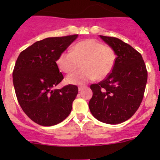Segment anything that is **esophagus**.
Returning <instances> with one entry per match:
<instances>
[{"label":"esophagus","mask_w":160,"mask_h":160,"mask_svg":"<svg viewBox=\"0 0 160 160\" xmlns=\"http://www.w3.org/2000/svg\"><path fill=\"white\" fill-rule=\"evenodd\" d=\"M83 88H84V87H83V86L79 87V88H78V90H79V91H80V90H82L83 89Z\"/></svg>","instance_id":"1"}]
</instances>
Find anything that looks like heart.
<instances>
[{"instance_id":"b5f03b06","label":"heart","mask_w":160,"mask_h":160,"mask_svg":"<svg viewBox=\"0 0 160 160\" xmlns=\"http://www.w3.org/2000/svg\"><path fill=\"white\" fill-rule=\"evenodd\" d=\"M117 60V54L112 47L96 39H85L77 42L70 51H63L58 56L56 64L62 72L72 73L67 82L71 84H83L90 80H103L112 72Z\"/></svg>"}]
</instances>
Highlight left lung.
Segmentation results:
<instances>
[{
	"mask_svg": "<svg viewBox=\"0 0 160 160\" xmlns=\"http://www.w3.org/2000/svg\"><path fill=\"white\" fill-rule=\"evenodd\" d=\"M117 54L110 75L90 85L93 96L89 108L95 118L116 125L129 119L139 108L147 82V70L142 55L114 37L100 35Z\"/></svg>",
	"mask_w": 160,
	"mask_h": 160,
	"instance_id": "obj_1",
	"label": "left lung"
}]
</instances>
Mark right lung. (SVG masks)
I'll return each instance as SVG.
<instances>
[{
    "mask_svg": "<svg viewBox=\"0 0 160 160\" xmlns=\"http://www.w3.org/2000/svg\"><path fill=\"white\" fill-rule=\"evenodd\" d=\"M77 36L44 38L23 50L18 57L13 70L16 97L24 112L38 125H57L70 114L78 88L69 84L55 88L63 79L56 60Z\"/></svg>",
    "mask_w": 160,
    "mask_h": 160,
    "instance_id": "obj_1",
    "label": "right lung"
}]
</instances>
